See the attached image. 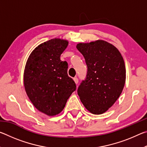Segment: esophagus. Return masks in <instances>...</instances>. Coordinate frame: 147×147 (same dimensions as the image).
<instances>
[{"label":"esophagus","mask_w":147,"mask_h":147,"mask_svg":"<svg viewBox=\"0 0 147 147\" xmlns=\"http://www.w3.org/2000/svg\"><path fill=\"white\" fill-rule=\"evenodd\" d=\"M73 80H74V82H75V84H77L78 83V79L76 78V77H75V78H73Z\"/></svg>","instance_id":"obj_1"}]
</instances>
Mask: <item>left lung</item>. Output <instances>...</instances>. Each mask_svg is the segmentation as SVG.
I'll return each mask as SVG.
<instances>
[{"mask_svg": "<svg viewBox=\"0 0 147 147\" xmlns=\"http://www.w3.org/2000/svg\"><path fill=\"white\" fill-rule=\"evenodd\" d=\"M76 48L88 66L86 78L79 86L78 94L89 112L102 114L123 91L126 81L123 58L115 46L104 40L80 43Z\"/></svg>", "mask_w": 147, "mask_h": 147, "instance_id": "obj_1", "label": "left lung"}]
</instances>
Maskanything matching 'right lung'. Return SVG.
Instances as JSON below:
<instances>
[{"label":"right lung","instance_id":"right-lung-1","mask_svg":"<svg viewBox=\"0 0 147 147\" xmlns=\"http://www.w3.org/2000/svg\"><path fill=\"white\" fill-rule=\"evenodd\" d=\"M69 42L52 39L36 47L27 59L24 86L33 105L49 116L61 112L76 84L67 74L68 64L60 56Z\"/></svg>","mask_w":147,"mask_h":147}]
</instances>
